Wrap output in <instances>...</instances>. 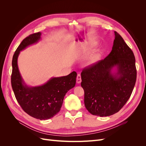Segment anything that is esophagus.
Wrapping results in <instances>:
<instances>
[{"instance_id":"obj_1","label":"esophagus","mask_w":146,"mask_h":146,"mask_svg":"<svg viewBox=\"0 0 146 146\" xmlns=\"http://www.w3.org/2000/svg\"><path fill=\"white\" fill-rule=\"evenodd\" d=\"M81 82H82L81 75L80 74H78L77 76V83H80Z\"/></svg>"}]
</instances>
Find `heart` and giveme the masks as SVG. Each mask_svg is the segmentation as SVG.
Wrapping results in <instances>:
<instances>
[{
	"instance_id": "1",
	"label": "heart",
	"mask_w": 146,
	"mask_h": 146,
	"mask_svg": "<svg viewBox=\"0 0 146 146\" xmlns=\"http://www.w3.org/2000/svg\"><path fill=\"white\" fill-rule=\"evenodd\" d=\"M98 59V55H94L92 57V58H91L90 60V62L91 63H93L94 62H96V61H97V60Z\"/></svg>"
}]
</instances>
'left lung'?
Masks as SVG:
<instances>
[{"instance_id":"obj_1","label":"left lung","mask_w":146,"mask_h":146,"mask_svg":"<svg viewBox=\"0 0 146 146\" xmlns=\"http://www.w3.org/2000/svg\"><path fill=\"white\" fill-rule=\"evenodd\" d=\"M112 50L104 60L84 69L81 86L91 114L101 117L117 113L129 99L136 80L133 52L114 32Z\"/></svg>"}]
</instances>
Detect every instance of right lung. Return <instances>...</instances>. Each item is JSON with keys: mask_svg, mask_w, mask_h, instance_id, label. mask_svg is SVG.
Here are the masks:
<instances>
[{"mask_svg": "<svg viewBox=\"0 0 146 146\" xmlns=\"http://www.w3.org/2000/svg\"><path fill=\"white\" fill-rule=\"evenodd\" d=\"M41 33L29 35L17 48L12 60L11 86L17 102L29 115L40 120H47L58 113L62 106L66 94L76 83V72L66 76L52 77L38 86H29L24 82L17 66L20 52L41 39Z\"/></svg>", "mask_w": 146, "mask_h": 146, "instance_id": "1", "label": "right lung"}]
</instances>
